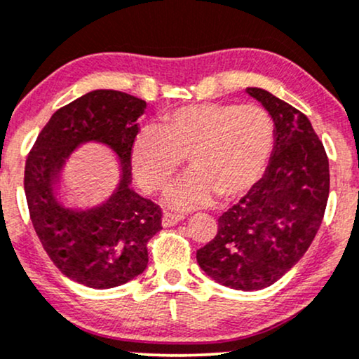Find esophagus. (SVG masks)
Masks as SVG:
<instances>
[{"label":"esophagus","instance_id":"1","mask_svg":"<svg viewBox=\"0 0 359 359\" xmlns=\"http://www.w3.org/2000/svg\"><path fill=\"white\" fill-rule=\"evenodd\" d=\"M184 219H185L184 213H165V215L162 217V225H164V226L177 225L179 222H182Z\"/></svg>","mask_w":359,"mask_h":359}]
</instances>
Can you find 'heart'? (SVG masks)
<instances>
[{
  "mask_svg": "<svg viewBox=\"0 0 359 359\" xmlns=\"http://www.w3.org/2000/svg\"><path fill=\"white\" fill-rule=\"evenodd\" d=\"M276 124L255 104L205 102L167 112L157 127L135 135L130 161L139 184L162 192L189 158L192 175L167 194L170 207L210 205L220 195L230 202L260 184L273 161Z\"/></svg>",
  "mask_w": 359,
  "mask_h": 359,
  "instance_id": "heart-1",
  "label": "heart"
}]
</instances>
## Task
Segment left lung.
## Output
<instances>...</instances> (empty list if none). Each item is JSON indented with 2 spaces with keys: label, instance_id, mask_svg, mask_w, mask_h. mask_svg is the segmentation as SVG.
Instances as JSON below:
<instances>
[{
  "label": "left lung",
  "instance_id": "1",
  "mask_svg": "<svg viewBox=\"0 0 359 359\" xmlns=\"http://www.w3.org/2000/svg\"><path fill=\"white\" fill-rule=\"evenodd\" d=\"M276 124L273 161L252 192L222 213L215 238L197 250L205 273L229 288L262 290L305 255L330 194L323 142L303 112L269 90L248 88Z\"/></svg>",
  "mask_w": 359,
  "mask_h": 359
}]
</instances>
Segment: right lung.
Masks as SVG:
<instances>
[{"label": "right lung", "mask_w": 359, "mask_h": 359, "mask_svg": "<svg viewBox=\"0 0 359 359\" xmlns=\"http://www.w3.org/2000/svg\"><path fill=\"white\" fill-rule=\"evenodd\" d=\"M146 106L121 90L84 94L54 112L26 158L25 192L36 235L59 271L89 288L119 287L142 273L149 240L162 229L161 207L129 187L130 151ZM89 140L116 152L123 175L106 204L71 211L57 202L53 184L69 154Z\"/></svg>", "instance_id": "1"}]
</instances>
